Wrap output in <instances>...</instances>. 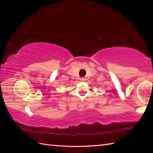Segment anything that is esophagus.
I'll return each instance as SVG.
<instances>
[{
  "label": "esophagus",
  "mask_w": 153,
  "mask_h": 153,
  "mask_svg": "<svg viewBox=\"0 0 153 153\" xmlns=\"http://www.w3.org/2000/svg\"><path fill=\"white\" fill-rule=\"evenodd\" d=\"M86 79H85V78H84V77H82L81 78H80V80L81 81H82V82H84V81H85Z\"/></svg>",
  "instance_id": "34e87169"
}]
</instances>
